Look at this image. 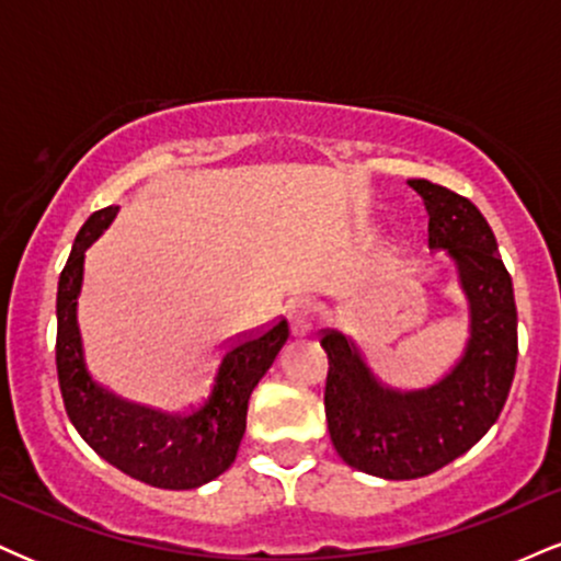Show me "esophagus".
Returning a JSON list of instances; mask_svg holds the SVG:
<instances>
[{"mask_svg":"<svg viewBox=\"0 0 561 561\" xmlns=\"http://www.w3.org/2000/svg\"><path fill=\"white\" fill-rule=\"evenodd\" d=\"M289 329L295 336H306L316 329V306L306 298L289 302Z\"/></svg>","mask_w":561,"mask_h":561,"instance_id":"obj_1","label":"esophagus"}]
</instances>
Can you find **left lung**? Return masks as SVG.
<instances>
[{
  "label": "left lung",
  "mask_w": 561,
  "mask_h": 561,
  "mask_svg": "<svg viewBox=\"0 0 561 561\" xmlns=\"http://www.w3.org/2000/svg\"><path fill=\"white\" fill-rule=\"evenodd\" d=\"M428 211V248L457 263L470 302V340L434 387L397 391L370 374L345 334L323 329L329 355L327 408L336 455L350 468L389 481L436 473L496 423L517 363V308L510 272L483 214L462 195L410 180Z\"/></svg>",
  "instance_id": "1"
}]
</instances>
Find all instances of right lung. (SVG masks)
Returning a JSON list of instances; mask_svg holds the SVG:
<instances>
[{
  "mask_svg": "<svg viewBox=\"0 0 561 561\" xmlns=\"http://www.w3.org/2000/svg\"><path fill=\"white\" fill-rule=\"evenodd\" d=\"M114 214L117 206L88 216L59 276L57 376L67 417L88 447L135 481L172 491L198 489L225 473L238 457L248 400L287 342L289 327L279 319L229 342L216 363L206 397L185 415L125 402L99 387L85 368L78 298L83 289L85 251L112 225Z\"/></svg>",
  "mask_w": 561,
  "mask_h": 561,
  "instance_id": "1",
  "label": "right lung"
}]
</instances>
